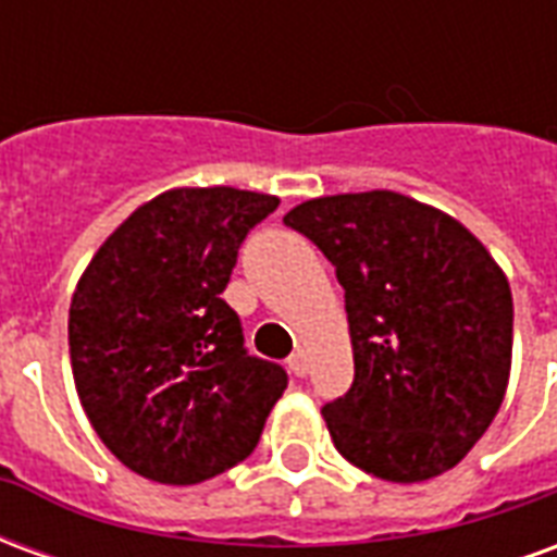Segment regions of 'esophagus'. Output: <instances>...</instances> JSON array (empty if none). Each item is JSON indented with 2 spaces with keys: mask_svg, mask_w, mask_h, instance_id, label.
<instances>
[{
  "mask_svg": "<svg viewBox=\"0 0 557 557\" xmlns=\"http://www.w3.org/2000/svg\"><path fill=\"white\" fill-rule=\"evenodd\" d=\"M289 370L295 375H298V379H301V375H307V370H310V363H307V355H304V349H295L289 355Z\"/></svg>",
  "mask_w": 557,
  "mask_h": 557,
  "instance_id": "1",
  "label": "esophagus"
}]
</instances>
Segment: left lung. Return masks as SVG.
<instances>
[{"mask_svg": "<svg viewBox=\"0 0 557 557\" xmlns=\"http://www.w3.org/2000/svg\"><path fill=\"white\" fill-rule=\"evenodd\" d=\"M346 292L355 382L325 403L351 466L391 483L454 468L502 409L513 295L471 232L394 190L310 199L283 218Z\"/></svg>", "mask_w": 557, "mask_h": 557, "instance_id": "1", "label": "left lung"}]
</instances>
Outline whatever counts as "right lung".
Returning <instances> with one entry per match:
<instances>
[{"instance_id":"add662e5","label":"right lung","mask_w":557,"mask_h":557,"mask_svg":"<svg viewBox=\"0 0 557 557\" xmlns=\"http://www.w3.org/2000/svg\"><path fill=\"white\" fill-rule=\"evenodd\" d=\"M280 206L235 187H182L139 206L79 277L67 315L83 409L119 462L187 486L253 454L289 385L244 346L220 295L238 247Z\"/></svg>"}]
</instances>
